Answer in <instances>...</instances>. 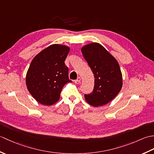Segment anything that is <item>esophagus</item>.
Listing matches in <instances>:
<instances>
[{
  "label": "esophagus",
  "instance_id": "34e87169",
  "mask_svg": "<svg viewBox=\"0 0 154 154\" xmlns=\"http://www.w3.org/2000/svg\"><path fill=\"white\" fill-rule=\"evenodd\" d=\"M80 83H81V78L80 77H78L77 79L75 81V83L79 84Z\"/></svg>",
  "mask_w": 154,
  "mask_h": 154
}]
</instances>
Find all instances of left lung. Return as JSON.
Masks as SVG:
<instances>
[{
    "label": "left lung",
    "instance_id": "obj_1",
    "mask_svg": "<svg viewBox=\"0 0 154 154\" xmlns=\"http://www.w3.org/2000/svg\"><path fill=\"white\" fill-rule=\"evenodd\" d=\"M84 58L94 77L92 93L85 94L91 105H105L114 99L122 87V75L117 60L102 45L93 42L81 48Z\"/></svg>",
    "mask_w": 154,
    "mask_h": 154
}]
</instances>
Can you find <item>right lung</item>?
Segmentation results:
<instances>
[{
	"instance_id": "obj_1",
	"label": "right lung",
	"mask_w": 154,
	"mask_h": 154,
	"mask_svg": "<svg viewBox=\"0 0 154 154\" xmlns=\"http://www.w3.org/2000/svg\"><path fill=\"white\" fill-rule=\"evenodd\" d=\"M69 50L67 45L52 44L32 60L26 76V84L31 95L39 103L46 106L56 103L63 86L72 82L69 79L68 67L65 65Z\"/></svg>"
}]
</instances>
